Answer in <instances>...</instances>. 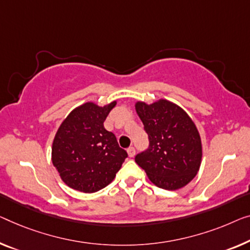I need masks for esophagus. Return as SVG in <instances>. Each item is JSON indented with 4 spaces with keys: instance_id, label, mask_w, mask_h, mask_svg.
I'll return each mask as SVG.
<instances>
[{
    "instance_id": "obj_1",
    "label": "esophagus",
    "mask_w": 250,
    "mask_h": 250,
    "mask_svg": "<svg viewBox=\"0 0 250 250\" xmlns=\"http://www.w3.org/2000/svg\"><path fill=\"white\" fill-rule=\"evenodd\" d=\"M126 151H128L129 157H133V156L136 155V150H135V148H133V147H129L128 149H126Z\"/></svg>"
}]
</instances>
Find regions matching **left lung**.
<instances>
[{"mask_svg": "<svg viewBox=\"0 0 250 250\" xmlns=\"http://www.w3.org/2000/svg\"><path fill=\"white\" fill-rule=\"evenodd\" d=\"M148 135L149 147L135 157L149 180L165 189H178L199 172L202 145L194 122L176 104L159 100L136 103Z\"/></svg>", "mask_w": 250, "mask_h": 250, "instance_id": "left-lung-1", "label": "left lung"}]
</instances>
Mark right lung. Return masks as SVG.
Masks as SVG:
<instances>
[{
  "label": "right lung",
  "instance_id": "obj_1",
  "mask_svg": "<svg viewBox=\"0 0 250 250\" xmlns=\"http://www.w3.org/2000/svg\"><path fill=\"white\" fill-rule=\"evenodd\" d=\"M115 106L92 102L74 109L56 133L51 158L62 180L74 189L93 193L109 185L128 154L103 122Z\"/></svg>",
  "mask_w": 250,
  "mask_h": 250
}]
</instances>
